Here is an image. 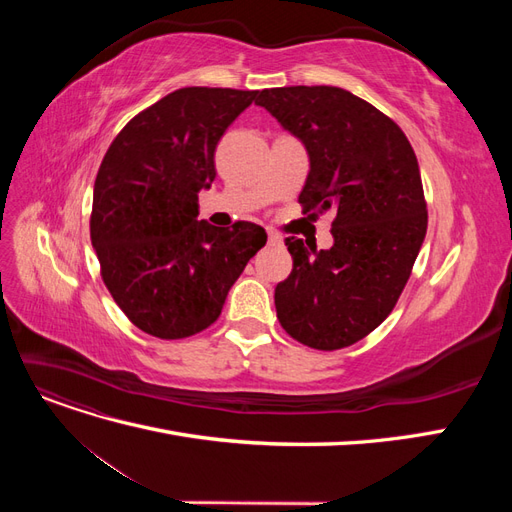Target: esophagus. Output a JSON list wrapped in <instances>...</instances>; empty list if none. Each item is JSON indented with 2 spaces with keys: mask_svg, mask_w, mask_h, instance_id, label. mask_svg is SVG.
I'll use <instances>...</instances> for the list:
<instances>
[{
  "mask_svg": "<svg viewBox=\"0 0 512 512\" xmlns=\"http://www.w3.org/2000/svg\"><path fill=\"white\" fill-rule=\"evenodd\" d=\"M267 241H269V245H280L282 243V237L277 235V232H269V237H267Z\"/></svg>",
  "mask_w": 512,
  "mask_h": 512,
  "instance_id": "34e87169",
  "label": "esophagus"
}]
</instances>
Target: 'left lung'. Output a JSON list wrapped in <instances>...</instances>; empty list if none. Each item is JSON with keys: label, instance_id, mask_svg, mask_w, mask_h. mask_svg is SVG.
I'll use <instances>...</instances> for the list:
<instances>
[{"label": "left lung", "instance_id": "1", "mask_svg": "<svg viewBox=\"0 0 512 512\" xmlns=\"http://www.w3.org/2000/svg\"><path fill=\"white\" fill-rule=\"evenodd\" d=\"M256 104L307 149L303 213H335L331 250L286 239L292 271L275 286L277 320L303 346H352L393 312L425 239L414 149L391 117L342 87L262 89Z\"/></svg>", "mask_w": 512, "mask_h": 512}]
</instances>
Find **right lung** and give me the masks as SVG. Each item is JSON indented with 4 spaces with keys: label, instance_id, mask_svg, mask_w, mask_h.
Returning <instances> with one entry per match:
<instances>
[{
    "label": "right lung",
    "instance_id": "obj_1",
    "mask_svg": "<svg viewBox=\"0 0 512 512\" xmlns=\"http://www.w3.org/2000/svg\"><path fill=\"white\" fill-rule=\"evenodd\" d=\"M258 91L183 87L132 117L94 185L91 245L102 280L141 331L183 339L220 318L226 294L267 243L252 222L198 218L215 179V147Z\"/></svg>",
    "mask_w": 512,
    "mask_h": 512
}]
</instances>
